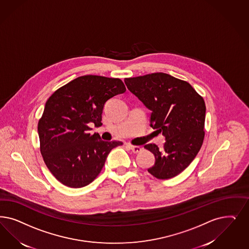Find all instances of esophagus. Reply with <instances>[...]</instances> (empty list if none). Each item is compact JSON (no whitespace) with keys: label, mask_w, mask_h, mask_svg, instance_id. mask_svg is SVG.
Listing matches in <instances>:
<instances>
[{"label":"esophagus","mask_w":249,"mask_h":249,"mask_svg":"<svg viewBox=\"0 0 249 249\" xmlns=\"http://www.w3.org/2000/svg\"><path fill=\"white\" fill-rule=\"evenodd\" d=\"M129 148L132 150V152L134 153H139L141 152L142 148L140 146H137V145H132V144H127Z\"/></svg>","instance_id":"34e87169"}]
</instances>
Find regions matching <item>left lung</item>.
Segmentation results:
<instances>
[{
    "label": "left lung",
    "instance_id": "obj_1",
    "mask_svg": "<svg viewBox=\"0 0 249 249\" xmlns=\"http://www.w3.org/2000/svg\"><path fill=\"white\" fill-rule=\"evenodd\" d=\"M124 82L151 111L150 126L166 138L163 149L155 144L144 145L156 159L147 171L160 179L178 175L193 162L203 143V98L187 81L166 73L126 78Z\"/></svg>",
    "mask_w": 249,
    "mask_h": 249
}]
</instances>
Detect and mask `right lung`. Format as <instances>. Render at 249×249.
<instances>
[{
	"mask_svg": "<svg viewBox=\"0 0 249 249\" xmlns=\"http://www.w3.org/2000/svg\"><path fill=\"white\" fill-rule=\"evenodd\" d=\"M126 90L120 79L96 75L81 76L48 98L38 121L40 152L49 171L71 188L92 182L120 141L107 142L89 134V123L102 124L105 103Z\"/></svg>",
	"mask_w": 249,
	"mask_h": 249,
	"instance_id": "right-lung-1",
	"label": "right lung"
}]
</instances>
